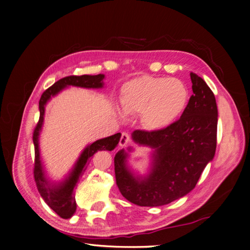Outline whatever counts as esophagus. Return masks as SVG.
I'll return each instance as SVG.
<instances>
[{
    "label": "esophagus",
    "instance_id": "esophagus-1",
    "mask_svg": "<svg viewBox=\"0 0 250 250\" xmlns=\"http://www.w3.org/2000/svg\"><path fill=\"white\" fill-rule=\"evenodd\" d=\"M131 142V139H130V135L126 133V132H124L121 134V138H120V142H119V145H120V146H126L129 145V143Z\"/></svg>",
    "mask_w": 250,
    "mask_h": 250
}]
</instances>
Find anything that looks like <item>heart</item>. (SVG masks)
Wrapping results in <instances>:
<instances>
[{"label":"heart","instance_id":"1","mask_svg":"<svg viewBox=\"0 0 250 250\" xmlns=\"http://www.w3.org/2000/svg\"><path fill=\"white\" fill-rule=\"evenodd\" d=\"M189 90L181 79L140 76L129 80L121 89V104L126 113L139 115L146 129H167L188 108ZM125 115V112H121Z\"/></svg>","mask_w":250,"mask_h":250}]
</instances>
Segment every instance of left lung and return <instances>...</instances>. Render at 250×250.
Returning <instances> with one entry per match:
<instances>
[{
	"label": "left lung",
	"instance_id": "obj_1",
	"mask_svg": "<svg viewBox=\"0 0 250 250\" xmlns=\"http://www.w3.org/2000/svg\"><path fill=\"white\" fill-rule=\"evenodd\" d=\"M193 95L174 125L161 131L135 130L132 140L152 150L149 172L139 175L128 166V151L115 156L117 185L122 196L139 206H162L195 188L214 159L217 137V104L204 79L191 73Z\"/></svg>",
	"mask_w": 250,
	"mask_h": 250
}]
</instances>
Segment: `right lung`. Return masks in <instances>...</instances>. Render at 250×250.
<instances>
[{
	"label": "right lung",
	"mask_w": 250,
	"mask_h": 250,
	"mask_svg": "<svg viewBox=\"0 0 250 250\" xmlns=\"http://www.w3.org/2000/svg\"><path fill=\"white\" fill-rule=\"evenodd\" d=\"M104 75H83V76H68V77L59 79L52 87L45 90L40 99V120L33 133V142L35 146V166H34V177H35L37 189L43 197L46 204L52 208L55 213L62 218H70L75 214L77 205H76L74 191L77 186L80 176L83 175L87 167V164L96 152L108 150L111 151L118 146L120 141L121 133L110 135L108 138L100 139L84 147L78 160L76 161L74 167L68 173L64 180L58 183H54L47 179L44 166L42 163L40 152V134L44 124L45 107L52 97L58 95L66 87L75 86L88 88V89H98L104 87Z\"/></svg>",
	"instance_id": "obj_1"
}]
</instances>
